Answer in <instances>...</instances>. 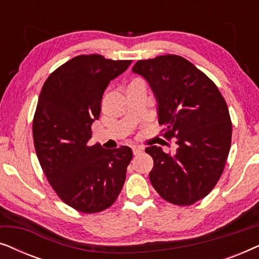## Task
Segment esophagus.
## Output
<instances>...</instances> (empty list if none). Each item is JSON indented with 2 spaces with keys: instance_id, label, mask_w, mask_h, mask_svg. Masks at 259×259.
<instances>
[{
  "instance_id": "1",
  "label": "esophagus",
  "mask_w": 259,
  "mask_h": 259,
  "mask_svg": "<svg viewBox=\"0 0 259 259\" xmlns=\"http://www.w3.org/2000/svg\"><path fill=\"white\" fill-rule=\"evenodd\" d=\"M132 150H133V154H134V155H138V154H140L141 152H143V150H141L140 147H133Z\"/></svg>"
}]
</instances>
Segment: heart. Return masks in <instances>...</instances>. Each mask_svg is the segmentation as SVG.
Masks as SVG:
<instances>
[{"instance_id": "b5f03b06", "label": "heart", "mask_w": 259, "mask_h": 259, "mask_svg": "<svg viewBox=\"0 0 259 259\" xmlns=\"http://www.w3.org/2000/svg\"><path fill=\"white\" fill-rule=\"evenodd\" d=\"M136 83H143V81H140V80H134V81H132V82H131L130 84H136Z\"/></svg>"}]
</instances>
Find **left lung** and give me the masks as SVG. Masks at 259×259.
Segmentation results:
<instances>
[{"label": "left lung", "mask_w": 259, "mask_h": 259, "mask_svg": "<svg viewBox=\"0 0 259 259\" xmlns=\"http://www.w3.org/2000/svg\"><path fill=\"white\" fill-rule=\"evenodd\" d=\"M132 72L150 84L158 104L161 136L176 138L175 154L150 146L152 186L168 203L184 206L206 197L224 169L231 146L228 105L217 86L178 55L140 60Z\"/></svg>", "instance_id": "8db88e82"}]
</instances>
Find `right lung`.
Masks as SVG:
<instances>
[{
  "instance_id": "1",
  "label": "right lung",
  "mask_w": 259,
  "mask_h": 259,
  "mask_svg": "<svg viewBox=\"0 0 259 259\" xmlns=\"http://www.w3.org/2000/svg\"><path fill=\"white\" fill-rule=\"evenodd\" d=\"M131 62L76 56L48 76L38 97L33 121L38 161L61 200L83 213L114 203L132 160L128 146L106 150L88 144L105 90Z\"/></svg>"
}]
</instances>
